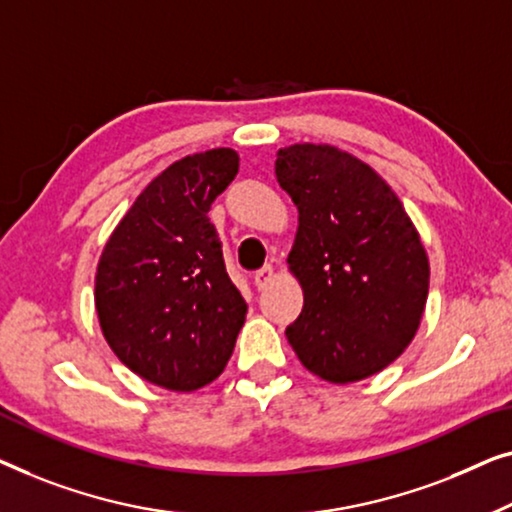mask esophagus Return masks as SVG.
<instances>
[{"mask_svg": "<svg viewBox=\"0 0 512 512\" xmlns=\"http://www.w3.org/2000/svg\"><path fill=\"white\" fill-rule=\"evenodd\" d=\"M271 280H273V269H271V266H264V269H259L255 273V287H257V290H264V287L269 285Z\"/></svg>", "mask_w": 512, "mask_h": 512, "instance_id": "obj_1", "label": "esophagus"}]
</instances>
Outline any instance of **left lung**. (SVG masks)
<instances>
[{
  "label": "left lung",
  "mask_w": 512,
  "mask_h": 512,
  "mask_svg": "<svg viewBox=\"0 0 512 512\" xmlns=\"http://www.w3.org/2000/svg\"><path fill=\"white\" fill-rule=\"evenodd\" d=\"M276 178L299 211L287 266L304 290L285 329L299 362L327 383L376 376L413 341L429 294V257L390 185L329 143L276 153Z\"/></svg>",
  "instance_id": "1"
}]
</instances>
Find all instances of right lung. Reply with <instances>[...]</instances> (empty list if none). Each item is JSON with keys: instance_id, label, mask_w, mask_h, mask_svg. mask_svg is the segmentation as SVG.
Instances as JSON below:
<instances>
[{"instance_id": "obj_1", "label": "right lung", "mask_w": 512, "mask_h": 512, "mask_svg": "<svg viewBox=\"0 0 512 512\" xmlns=\"http://www.w3.org/2000/svg\"><path fill=\"white\" fill-rule=\"evenodd\" d=\"M239 174L232 148L187 155L157 174L106 241L95 276L99 327L148 383L194 392L232 357L248 304L227 276L213 199Z\"/></svg>"}]
</instances>
